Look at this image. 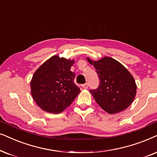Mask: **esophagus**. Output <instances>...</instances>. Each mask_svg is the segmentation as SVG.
Listing matches in <instances>:
<instances>
[{
    "mask_svg": "<svg viewBox=\"0 0 157 157\" xmlns=\"http://www.w3.org/2000/svg\"><path fill=\"white\" fill-rule=\"evenodd\" d=\"M82 87L84 89H87V87H88V84H87V83H85V84L82 85Z\"/></svg>",
    "mask_w": 157,
    "mask_h": 157,
    "instance_id": "obj_1",
    "label": "esophagus"
}]
</instances>
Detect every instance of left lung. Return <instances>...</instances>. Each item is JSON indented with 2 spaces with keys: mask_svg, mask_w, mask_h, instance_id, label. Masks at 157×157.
I'll return each instance as SVG.
<instances>
[{
  "mask_svg": "<svg viewBox=\"0 0 157 157\" xmlns=\"http://www.w3.org/2000/svg\"><path fill=\"white\" fill-rule=\"evenodd\" d=\"M87 59L95 67L100 80L98 88L90 90L97 103L110 114L126 109L136 94V85L131 73L111 57L98 61Z\"/></svg>",
  "mask_w": 157,
  "mask_h": 157,
  "instance_id": "1",
  "label": "left lung"
}]
</instances>
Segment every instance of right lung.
<instances>
[{"label": "right lung", "mask_w": 157, "mask_h": 157, "mask_svg": "<svg viewBox=\"0 0 157 157\" xmlns=\"http://www.w3.org/2000/svg\"><path fill=\"white\" fill-rule=\"evenodd\" d=\"M74 63V60L55 55L34 72L31 81V95L44 111L60 113L80 93L74 82L75 73L70 71Z\"/></svg>", "instance_id": "add662e5"}]
</instances>
